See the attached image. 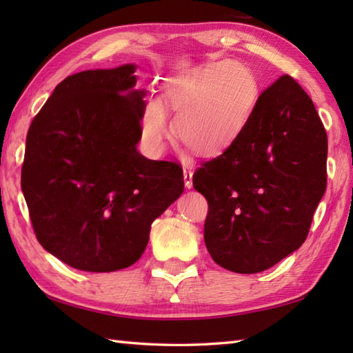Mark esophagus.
Returning a JSON list of instances; mask_svg holds the SVG:
<instances>
[{"label":"esophagus","mask_w":353,"mask_h":353,"mask_svg":"<svg viewBox=\"0 0 353 353\" xmlns=\"http://www.w3.org/2000/svg\"><path fill=\"white\" fill-rule=\"evenodd\" d=\"M183 181H185V186L186 188H192V171L190 168L183 170Z\"/></svg>","instance_id":"34e87169"}]
</instances>
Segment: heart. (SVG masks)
<instances>
[{
  "instance_id": "heart-1",
  "label": "heart",
  "mask_w": 353,
  "mask_h": 353,
  "mask_svg": "<svg viewBox=\"0 0 353 353\" xmlns=\"http://www.w3.org/2000/svg\"><path fill=\"white\" fill-rule=\"evenodd\" d=\"M258 99L256 77L232 61L171 77L163 92L165 104L176 115L177 138L199 156H215L234 144L249 125ZM141 133L152 153L165 148L171 129L161 100L148 101Z\"/></svg>"
}]
</instances>
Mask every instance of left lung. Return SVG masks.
I'll return each instance as SVG.
<instances>
[{"instance_id":"left-lung-1","label":"left lung","mask_w":353,"mask_h":353,"mask_svg":"<svg viewBox=\"0 0 353 353\" xmlns=\"http://www.w3.org/2000/svg\"><path fill=\"white\" fill-rule=\"evenodd\" d=\"M326 159L312 100L282 76L259 95L241 137L192 176L209 205L205 244L216 264L252 274L297 250L326 191Z\"/></svg>"}]
</instances>
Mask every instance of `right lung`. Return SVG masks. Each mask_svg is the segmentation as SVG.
I'll use <instances>...</instances> for the list:
<instances>
[{"instance_id":"obj_1","label":"right lung","mask_w":353,"mask_h":353,"mask_svg":"<svg viewBox=\"0 0 353 353\" xmlns=\"http://www.w3.org/2000/svg\"><path fill=\"white\" fill-rule=\"evenodd\" d=\"M134 71L66 77L27 133L21 186L37 241L83 272L134 264L152 223L183 192L181 165L138 152L145 91Z\"/></svg>"}]
</instances>
